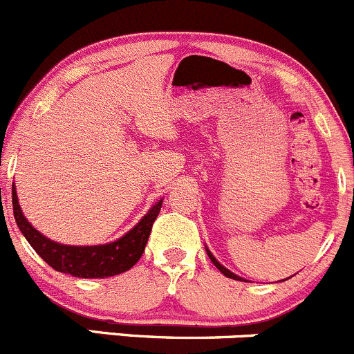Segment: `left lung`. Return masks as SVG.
Wrapping results in <instances>:
<instances>
[{
  "mask_svg": "<svg viewBox=\"0 0 354 354\" xmlns=\"http://www.w3.org/2000/svg\"><path fill=\"white\" fill-rule=\"evenodd\" d=\"M206 252H207V256H209V259H211V262H213V264H214V266H216V268H218V269H220V271H221V272H223V274H225V276H227V278L236 279V281H247V279L240 278V276L233 274V272H232V271H228V269H227V268H225V266H221V264H220V262H218V261H216V257H214V256H213V254H211V252H209V250H207V249H206ZM283 281H285V279H283Z\"/></svg>",
  "mask_w": 354,
  "mask_h": 354,
  "instance_id": "8db88e82",
  "label": "left lung"
}]
</instances>
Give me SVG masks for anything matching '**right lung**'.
Listing matches in <instances>:
<instances>
[{"label":"right lung","instance_id":"obj_1","mask_svg":"<svg viewBox=\"0 0 354 354\" xmlns=\"http://www.w3.org/2000/svg\"><path fill=\"white\" fill-rule=\"evenodd\" d=\"M12 201L18 228L24 233L32 249L50 268L64 272V274L75 276V278H109V276L129 271L143 256L148 236L151 233L153 221L158 216L163 199L153 204L150 211L141 218L140 223L131 228L126 235H122L115 242L104 243V245H64V243L54 242L35 230L24 216L20 204H18L15 184L12 187Z\"/></svg>","mask_w":354,"mask_h":354}]
</instances>
